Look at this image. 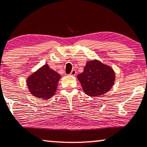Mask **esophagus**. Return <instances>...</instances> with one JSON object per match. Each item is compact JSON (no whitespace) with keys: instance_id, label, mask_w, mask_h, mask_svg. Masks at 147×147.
Instances as JSON below:
<instances>
[{"instance_id":"34e87169","label":"esophagus","mask_w":147,"mask_h":147,"mask_svg":"<svg viewBox=\"0 0 147 147\" xmlns=\"http://www.w3.org/2000/svg\"><path fill=\"white\" fill-rule=\"evenodd\" d=\"M76 74V70H73V71L71 72V73H70V75H71V76H75Z\"/></svg>"}]
</instances>
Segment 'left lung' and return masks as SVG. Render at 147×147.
Returning <instances> with one entry per match:
<instances>
[{"mask_svg":"<svg viewBox=\"0 0 147 147\" xmlns=\"http://www.w3.org/2000/svg\"><path fill=\"white\" fill-rule=\"evenodd\" d=\"M77 78L86 95L101 96L111 89L115 81V73L109 65L94 59L86 63L84 71Z\"/></svg>","mask_w":147,"mask_h":147,"instance_id":"obj_1","label":"left lung"}]
</instances>
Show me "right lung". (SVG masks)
I'll list each match as a JSON object with an SVG mask.
<instances>
[{"instance_id": "right-lung-1", "label": "right lung", "mask_w": 147, "mask_h": 147, "mask_svg": "<svg viewBox=\"0 0 147 147\" xmlns=\"http://www.w3.org/2000/svg\"><path fill=\"white\" fill-rule=\"evenodd\" d=\"M61 75L45 64L29 76L27 88L33 96L40 99H50L56 92Z\"/></svg>"}]
</instances>
